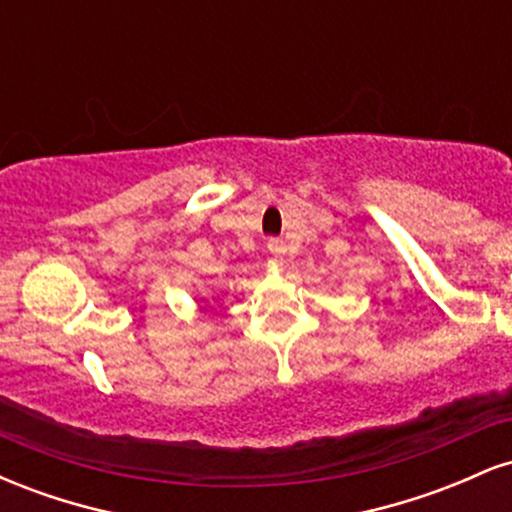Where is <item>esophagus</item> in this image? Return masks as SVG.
Segmentation results:
<instances>
[{
	"mask_svg": "<svg viewBox=\"0 0 512 512\" xmlns=\"http://www.w3.org/2000/svg\"><path fill=\"white\" fill-rule=\"evenodd\" d=\"M267 250L272 252L274 257H284L286 255V245H284V240H279V238H272L267 243Z\"/></svg>",
	"mask_w": 512,
	"mask_h": 512,
	"instance_id": "esophagus-1",
	"label": "esophagus"
}]
</instances>
